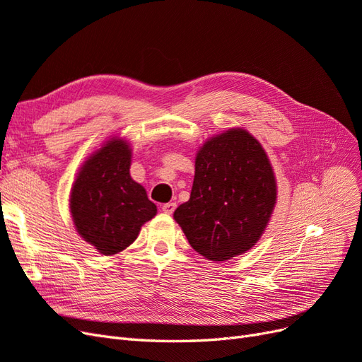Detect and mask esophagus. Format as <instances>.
Wrapping results in <instances>:
<instances>
[{
  "label": "esophagus",
  "mask_w": 362,
  "mask_h": 362,
  "mask_svg": "<svg viewBox=\"0 0 362 362\" xmlns=\"http://www.w3.org/2000/svg\"><path fill=\"white\" fill-rule=\"evenodd\" d=\"M175 208H177V204H175V202H168V204L161 205L163 213H166V214H172L175 211Z\"/></svg>",
  "instance_id": "obj_1"
}]
</instances>
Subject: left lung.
I'll return each mask as SVG.
<instances>
[{
  "label": "left lung",
  "mask_w": 362,
  "mask_h": 362,
  "mask_svg": "<svg viewBox=\"0 0 362 362\" xmlns=\"http://www.w3.org/2000/svg\"><path fill=\"white\" fill-rule=\"evenodd\" d=\"M275 204L276 180L266 151L246 129L231 128L198 151L190 199L173 218L196 252L226 261L254 247Z\"/></svg>",
  "instance_id": "1"
}]
</instances>
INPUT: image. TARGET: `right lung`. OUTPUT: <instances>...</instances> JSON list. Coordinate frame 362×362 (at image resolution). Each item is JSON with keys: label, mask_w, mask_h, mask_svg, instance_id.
Segmentation results:
<instances>
[{"label": "right lung", "mask_w": 362, "mask_h": 362, "mask_svg": "<svg viewBox=\"0 0 362 362\" xmlns=\"http://www.w3.org/2000/svg\"><path fill=\"white\" fill-rule=\"evenodd\" d=\"M131 148L124 139L107 140L87 158L71 190L72 221L84 242L115 255L137 238L157 214L146 190L129 175Z\"/></svg>", "instance_id": "1"}]
</instances>
